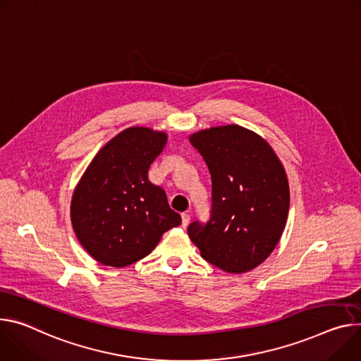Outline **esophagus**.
Masks as SVG:
<instances>
[{
	"instance_id": "1",
	"label": "esophagus",
	"mask_w": 361,
	"mask_h": 361,
	"mask_svg": "<svg viewBox=\"0 0 361 361\" xmlns=\"http://www.w3.org/2000/svg\"><path fill=\"white\" fill-rule=\"evenodd\" d=\"M190 223V214L188 213H183L181 214V226L183 227H187Z\"/></svg>"
}]
</instances>
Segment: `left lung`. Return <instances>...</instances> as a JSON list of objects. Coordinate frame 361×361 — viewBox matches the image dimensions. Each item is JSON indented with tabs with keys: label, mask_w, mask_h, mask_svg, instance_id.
Returning <instances> with one entry per match:
<instances>
[{
	"label": "left lung",
	"mask_w": 361,
	"mask_h": 361,
	"mask_svg": "<svg viewBox=\"0 0 361 361\" xmlns=\"http://www.w3.org/2000/svg\"><path fill=\"white\" fill-rule=\"evenodd\" d=\"M188 141L212 176V214L187 232L203 259L228 274L255 269L278 245L289 212V184L272 147L239 125L199 130Z\"/></svg>",
	"instance_id": "8db88e82"
}]
</instances>
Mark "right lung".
<instances>
[{
    "instance_id": "add662e5",
    "label": "right lung",
    "mask_w": 361,
    "mask_h": 361,
    "mask_svg": "<svg viewBox=\"0 0 361 361\" xmlns=\"http://www.w3.org/2000/svg\"><path fill=\"white\" fill-rule=\"evenodd\" d=\"M167 134L147 126L123 129L93 157L71 204L75 235L102 265L123 268L149 255L162 235L181 223L148 170Z\"/></svg>"
}]
</instances>
